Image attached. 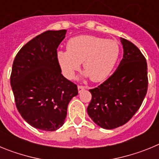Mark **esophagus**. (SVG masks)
Returning a JSON list of instances; mask_svg holds the SVG:
<instances>
[{
    "label": "esophagus",
    "instance_id": "esophagus-1",
    "mask_svg": "<svg viewBox=\"0 0 159 159\" xmlns=\"http://www.w3.org/2000/svg\"><path fill=\"white\" fill-rule=\"evenodd\" d=\"M84 88H85V87H84V86H82V85H79V86H78V92H79V93H80V92H82L83 90H84Z\"/></svg>",
    "mask_w": 159,
    "mask_h": 159
}]
</instances>
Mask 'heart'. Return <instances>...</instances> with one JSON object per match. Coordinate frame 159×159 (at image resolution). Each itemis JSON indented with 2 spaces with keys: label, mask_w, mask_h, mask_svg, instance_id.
<instances>
[{
  "label": "heart",
  "mask_w": 159,
  "mask_h": 159,
  "mask_svg": "<svg viewBox=\"0 0 159 159\" xmlns=\"http://www.w3.org/2000/svg\"><path fill=\"white\" fill-rule=\"evenodd\" d=\"M120 54L117 41L95 36H75L67 43V51H58L57 58L66 77L73 79L83 63L86 75L101 82L111 75Z\"/></svg>",
  "instance_id": "heart-1"
}]
</instances>
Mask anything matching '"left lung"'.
Returning a JSON list of instances; mask_svg holds the SVG:
<instances>
[{"label": "left lung", "instance_id": "1", "mask_svg": "<svg viewBox=\"0 0 159 159\" xmlns=\"http://www.w3.org/2000/svg\"><path fill=\"white\" fill-rule=\"evenodd\" d=\"M123 57L116 71L97 88L90 89V118L102 128L123 126L141 107L148 87L147 64L140 50L121 38Z\"/></svg>", "mask_w": 159, "mask_h": 159}]
</instances>
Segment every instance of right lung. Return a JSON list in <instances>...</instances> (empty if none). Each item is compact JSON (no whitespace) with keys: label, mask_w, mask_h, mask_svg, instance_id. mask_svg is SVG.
I'll return each mask as SVG.
<instances>
[{"label":"right lung","mask_w":159,"mask_h":159,"mask_svg":"<svg viewBox=\"0 0 159 159\" xmlns=\"http://www.w3.org/2000/svg\"><path fill=\"white\" fill-rule=\"evenodd\" d=\"M67 30L46 31L20 48L12 64L10 84L18 111L35 128L54 131L63 126L76 84L61 74L57 48Z\"/></svg>","instance_id":"obj_1"}]
</instances>
